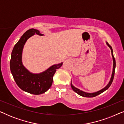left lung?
I'll list each match as a JSON object with an SVG mask.
<instances>
[{
    "label": "left lung",
    "mask_w": 124,
    "mask_h": 124,
    "mask_svg": "<svg viewBox=\"0 0 124 124\" xmlns=\"http://www.w3.org/2000/svg\"><path fill=\"white\" fill-rule=\"evenodd\" d=\"M106 45L109 47V48L111 49V54H112V59H113V70H112V75H111V77L110 78V80L108 82V84L107 85L105 86L104 88H103L102 89L100 90L96 91V92H94V93H87L85 92V91H84L78 89V88L76 87L75 86L73 85L72 83V81H71V83H70V86L72 89H73L74 92H76L77 94H78L79 95L84 96V97H87V98H92V97H94V96H96L98 95L101 94V93L104 92L107 90L108 88L109 87V86L111 85L112 83V81L113 80V77H114V75H115V68H116V61H115V59L114 57V56H113V50L112 47L110 46L109 44L107 42H106Z\"/></svg>",
    "instance_id": "obj_1"
}]
</instances>
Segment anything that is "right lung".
<instances>
[{
    "instance_id": "right-lung-1",
    "label": "right lung",
    "mask_w": 124,
    "mask_h": 124,
    "mask_svg": "<svg viewBox=\"0 0 124 124\" xmlns=\"http://www.w3.org/2000/svg\"><path fill=\"white\" fill-rule=\"evenodd\" d=\"M43 36L38 30L31 29L25 32L15 45L11 54L10 69L16 84L25 92L39 95L48 90L52 85L53 77L57 69L62 67V62L54 64L39 73L30 72L23 63V51L27 40L33 35Z\"/></svg>"
}]
</instances>
